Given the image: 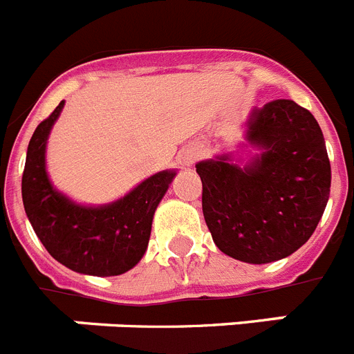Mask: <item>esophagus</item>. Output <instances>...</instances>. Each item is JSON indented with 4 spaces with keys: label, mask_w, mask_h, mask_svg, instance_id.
<instances>
[{
    "label": "esophagus",
    "mask_w": 354,
    "mask_h": 354,
    "mask_svg": "<svg viewBox=\"0 0 354 354\" xmlns=\"http://www.w3.org/2000/svg\"><path fill=\"white\" fill-rule=\"evenodd\" d=\"M200 156H202V152H200L196 147H187V149H183L179 152V159L180 162H183L184 167H193L196 161L200 159Z\"/></svg>",
    "instance_id": "1"
}]
</instances>
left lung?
Returning <instances> with one entry per match:
<instances>
[{
    "mask_svg": "<svg viewBox=\"0 0 354 354\" xmlns=\"http://www.w3.org/2000/svg\"><path fill=\"white\" fill-rule=\"evenodd\" d=\"M243 129L248 158L225 152L196 162L202 211L225 255L268 264L314 234L330 198V159L314 115L289 99L253 108Z\"/></svg>",
    "mask_w": 354,
    "mask_h": 354,
    "instance_id": "1",
    "label": "left lung"
}]
</instances>
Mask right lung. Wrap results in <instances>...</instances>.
<instances>
[{"label":"right lung","instance_id":"obj_1","mask_svg":"<svg viewBox=\"0 0 354 354\" xmlns=\"http://www.w3.org/2000/svg\"><path fill=\"white\" fill-rule=\"evenodd\" d=\"M64 104L40 122L28 145L24 211L40 243L65 268L92 277H117L133 270L145 255L154 212L177 171L150 175L109 204H77L53 186L46 168L49 134Z\"/></svg>","mask_w":354,"mask_h":354}]
</instances>
